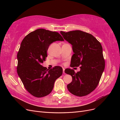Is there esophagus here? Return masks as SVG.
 <instances>
[{
    "instance_id": "34e87169",
    "label": "esophagus",
    "mask_w": 120,
    "mask_h": 120,
    "mask_svg": "<svg viewBox=\"0 0 120 120\" xmlns=\"http://www.w3.org/2000/svg\"><path fill=\"white\" fill-rule=\"evenodd\" d=\"M64 70H65V69L63 68V74H65V71H64Z\"/></svg>"
}]
</instances>
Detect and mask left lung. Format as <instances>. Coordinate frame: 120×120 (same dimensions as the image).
<instances>
[{
    "mask_svg": "<svg viewBox=\"0 0 120 120\" xmlns=\"http://www.w3.org/2000/svg\"><path fill=\"white\" fill-rule=\"evenodd\" d=\"M60 33L72 45L74 54L71 58V67L80 65V71L77 73L69 68L65 70V73L72 77V81L67 85L68 90L77 96H86L98 86L105 69L102 45L92 34L82 31Z\"/></svg>",
    "mask_w": 120,
    "mask_h": 120,
    "instance_id": "obj_1",
    "label": "left lung"
}]
</instances>
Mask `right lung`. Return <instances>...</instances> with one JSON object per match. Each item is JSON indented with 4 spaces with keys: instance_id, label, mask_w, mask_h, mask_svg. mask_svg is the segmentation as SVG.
I'll return each mask as SVG.
<instances>
[{
    "instance_id": "obj_1",
    "label": "right lung",
    "mask_w": 120,
    "mask_h": 120,
    "mask_svg": "<svg viewBox=\"0 0 120 120\" xmlns=\"http://www.w3.org/2000/svg\"><path fill=\"white\" fill-rule=\"evenodd\" d=\"M56 41H64L59 33L38 29L27 35L21 42L17 55V74L26 90L35 97L49 94L55 80L62 74L60 66L48 70L41 65L47 57L49 45Z\"/></svg>"
}]
</instances>
